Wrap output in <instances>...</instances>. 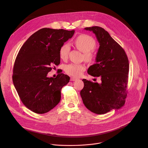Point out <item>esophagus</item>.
Wrapping results in <instances>:
<instances>
[{
    "label": "esophagus",
    "mask_w": 148,
    "mask_h": 148,
    "mask_svg": "<svg viewBox=\"0 0 148 148\" xmlns=\"http://www.w3.org/2000/svg\"><path fill=\"white\" fill-rule=\"evenodd\" d=\"M77 80V79L76 78H75V77H71V79H70V80L71 81H76Z\"/></svg>",
    "instance_id": "esophagus-1"
}]
</instances>
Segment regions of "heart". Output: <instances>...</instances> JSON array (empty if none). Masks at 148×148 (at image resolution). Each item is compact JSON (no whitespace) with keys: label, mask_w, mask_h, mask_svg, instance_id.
I'll return each instance as SVG.
<instances>
[{"label":"heart","mask_w":148,"mask_h":148,"mask_svg":"<svg viewBox=\"0 0 148 148\" xmlns=\"http://www.w3.org/2000/svg\"><path fill=\"white\" fill-rule=\"evenodd\" d=\"M74 44L77 48L83 52L84 58L86 61L92 62L95 60L96 54L93 48L96 45V42L92 36L86 34L80 35L75 40ZM69 51V44H63L59 50L60 58L63 60H66L68 58ZM85 70V66L82 64L71 63L65 66V72L73 77L80 76Z\"/></svg>","instance_id":"b5f03b06"}]
</instances>
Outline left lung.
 Returning a JSON list of instances; mask_svg holds the SVG:
<instances>
[{
  "instance_id": "8db88e82",
  "label": "left lung",
  "mask_w": 148,
  "mask_h": 148,
  "mask_svg": "<svg viewBox=\"0 0 148 148\" xmlns=\"http://www.w3.org/2000/svg\"><path fill=\"white\" fill-rule=\"evenodd\" d=\"M96 35L100 47L96 63L88 69L89 75L100 77L101 83L83 79L80 95L86 108L103 114L124 106L127 97L129 60L124 49L106 30L98 26L86 27Z\"/></svg>"
}]
</instances>
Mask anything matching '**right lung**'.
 <instances>
[{
    "label": "right lung",
    "instance_id": "obj_1",
    "mask_svg": "<svg viewBox=\"0 0 148 148\" xmlns=\"http://www.w3.org/2000/svg\"><path fill=\"white\" fill-rule=\"evenodd\" d=\"M74 30L44 28L32 34L21 47L13 68L12 81L21 102L38 114L45 113L58 104L61 89L69 77L59 73L48 77L52 65L60 63L59 50L71 38Z\"/></svg>",
    "mask_w": 148,
    "mask_h": 148
}]
</instances>
